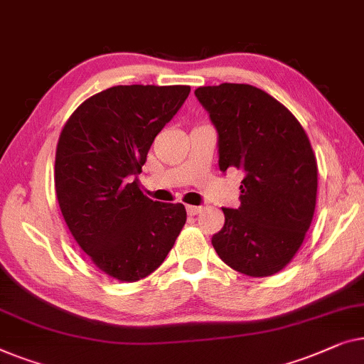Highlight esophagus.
I'll use <instances>...</instances> for the list:
<instances>
[{
	"label": "esophagus",
	"mask_w": 364,
	"mask_h": 364,
	"mask_svg": "<svg viewBox=\"0 0 364 364\" xmlns=\"http://www.w3.org/2000/svg\"><path fill=\"white\" fill-rule=\"evenodd\" d=\"M186 211L189 216H196V214L203 211V208L201 206H186Z\"/></svg>",
	"instance_id": "1"
}]
</instances>
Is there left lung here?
Returning <instances> with one entry per match:
<instances>
[{
	"instance_id": "obj_1",
	"label": "left lung",
	"mask_w": 364,
	"mask_h": 364,
	"mask_svg": "<svg viewBox=\"0 0 364 364\" xmlns=\"http://www.w3.org/2000/svg\"><path fill=\"white\" fill-rule=\"evenodd\" d=\"M219 135V170L237 168L240 206L223 208L213 247L224 264L269 277L299 252L314 219L318 168L309 136L285 105L249 84L198 87Z\"/></svg>"
}]
</instances>
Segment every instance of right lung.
<instances>
[{
  "label": "right lung",
  "instance_id": "obj_1",
  "mask_svg": "<svg viewBox=\"0 0 364 364\" xmlns=\"http://www.w3.org/2000/svg\"><path fill=\"white\" fill-rule=\"evenodd\" d=\"M189 85H115L74 110L55 148L60 213L95 267L136 282L160 267L186 223L181 203H156L138 175Z\"/></svg>",
  "mask_w": 364,
  "mask_h": 364
}]
</instances>
